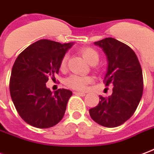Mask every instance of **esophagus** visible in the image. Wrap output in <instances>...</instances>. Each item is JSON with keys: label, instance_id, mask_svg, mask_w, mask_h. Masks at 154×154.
Here are the masks:
<instances>
[{"label": "esophagus", "instance_id": "esophagus-1", "mask_svg": "<svg viewBox=\"0 0 154 154\" xmlns=\"http://www.w3.org/2000/svg\"><path fill=\"white\" fill-rule=\"evenodd\" d=\"M74 94L76 95H81V96H85L86 94L84 92H78V91H75L74 92Z\"/></svg>", "mask_w": 154, "mask_h": 154}]
</instances>
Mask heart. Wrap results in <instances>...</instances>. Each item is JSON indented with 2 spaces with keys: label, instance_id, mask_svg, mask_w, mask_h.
<instances>
[{
  "label": "heart",
  "instance_id": "b5f03b06",
  "mask_svg": "<svg viewBox=\"0 0 154 154\" xmlns=\"http://www.w3.org/2000/svg\"><path fill=\"white\" fill-rule=\"evenodd\" d=\"M80 52L83 56V58L90 64H95L98 62L99 55L95 49L90 47H84L80 50ZM68 55H64L60 61V69H64L66 67ZM93 82L91 77H83L78 75H71L65 81L68 87L77 90H85L87 88L88 85Z\"/></svg>",
  "mask_w": 154,
  "mask_h": 154
}]
</instances>
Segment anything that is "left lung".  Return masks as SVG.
Segmentation results:
<instances>
[{"instance_id":"left-lung-1","label":"left lung","mask_w":154,"mask_h":154,"mask_svg":"<svg viewBox=\"0 0 154 154\" xmlns=\"http://www.w3.org/2000/svg\"><path fill=\"white\" fill-rule=\"evenodd\" d=\"M107 59V71L103 82L113 85L108 98L99 96V103L90 109V117L106 128L121 125L137 110L143 89L142 69L137 55L130 47L113 38L95 42Z\"/></svg>"}]
</instances>
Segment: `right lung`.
<instances>
[{
  "label": "right lung",
  "instance_id": "right-lung-1",
  "mask_svg": "<svg viewBox=\"0 0 154 154\" xmlns=\"http://www.w3.org/2000/svg\"><path fill=\"white\" fill-rule=\"evenodd\" d=\"M72 44L41 39L16 59L9 80L10 96L19 116L31 126L51 128L64 117L72 91L59 89L52 94L46 83L58 73L61 59Z\"/></svg>",
  "mask_w": 154,
  "mask_h": 154
}]
</instances>
